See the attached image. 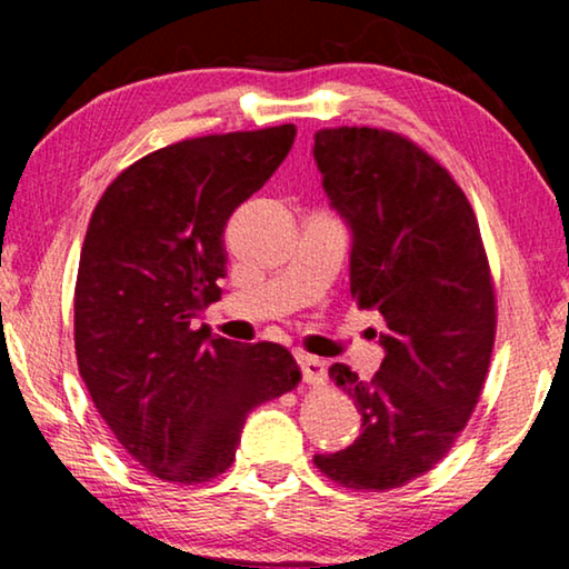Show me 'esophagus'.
I'll return each instance as SVG.
<instances>
[{"mask_svg": "<svg viewBox=\"0 0 569 569\" xmlns=\"http://www.w3.org/2000/svg\"><path fill=\"white\" fill-rule=\"evenodd\" d=\"M298 362L302 368V378H306V383L323 386V380H326V362L323 360H318V357H313V355L300 352Z\"/></svg>", "mask_w": 569, "mask_h": 569, "instance_id": "1", "label": "esophagus"}]
</instances>
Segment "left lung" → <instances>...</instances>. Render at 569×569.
Listing matches in <instances>:
<instances>
[{"label":"left lung","mask_w":569,"mask_h":569,"mask_svg":"<svg viewBox=\"0 0 569 569\" xmlns=\"http://www.w3.org/2000/svg\"><path fill=\"white\" fill-rule=\"evenodd\" d=\"M323 189L352 228L349 290L383 316L380 370L329 376L362 432L316 469L347 489L403 487L440 463L477 409L492 360L497 298L477 214L453 176L388 129L316 131Z\"/></svg>","instance_id":"obj_1"}]
</instances>
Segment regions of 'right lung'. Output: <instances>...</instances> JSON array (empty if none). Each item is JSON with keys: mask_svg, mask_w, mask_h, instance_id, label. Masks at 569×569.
<instances>
[{"mask_svg": "<svg viewBox=\"0 0 569 569\" xmlns=\"http://www.w3.org/2000/svg\"><path fill=\"white\" fill-rule=\"evenodd\" d=\"M292 142V123L183 139L121 170L92 209L74 284L77 368L121 448L162 481L228 471L248 411L302 378L282 345L191 329L220 300L224 224Z\"/></svg>", "mask_w": 569, "mask_h": 569, "instance_id": "1", "label": "right lung"}]
</instances>
